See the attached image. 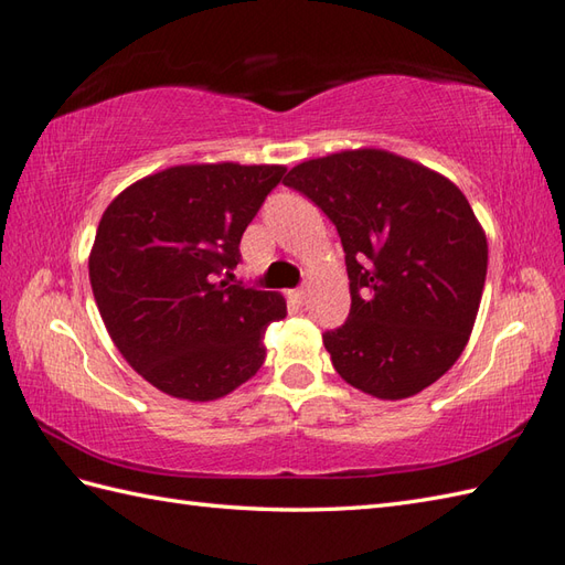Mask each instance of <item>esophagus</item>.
Returning <instances> with one entry per match:
<instances>
[{
	"label": "esophagus",
	"mask_w": 565,
	"mask_h": 565,
	"mask_svg": "<svg viewBox=\"0 0 565 565\" xmlns=\"http://www.w3.org/2000/svg\"><path fill=\"white\" fill-rule=\"evenodd\" d=\"M287 297H290V302H295V305H305L307 290H305V287H297V290H290V292H287Z\"/></svg>",
	"instance_id": "obj_1"
}]
</instances>
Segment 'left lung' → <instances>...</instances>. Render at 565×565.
Instances as JSON below:
<instances>
[{
  "mask_svg": "<svg viewBox=\"0 0 565 565\" xmlns=\"http://www.w3.org/2000/svg\"><path fill=\"white\" fill-rule=\"evenodd\" d=\"M282 183L326 212L345 250L350 315L323 333L335 372L382 401L440 380L469 343L486 282L469 200L443 173L374 147L302 161Z\"/></svg>",
  "mask_w": 565,
  "mask_h": 565,
  "instance_id": "1",
  "label": "left lung"
}]
</instances>
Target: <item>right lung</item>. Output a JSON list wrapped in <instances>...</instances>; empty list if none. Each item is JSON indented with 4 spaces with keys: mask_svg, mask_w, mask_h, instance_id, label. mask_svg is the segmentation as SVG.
I'll return each instance as SVG.
<instances>
[{
    "mask_svg": "<svg viewBox=\"0 0 565 565\" xmlns=\"http://www.w3.org/2000/svg\"><path fill=\"white\" fill-rule=\"evenodd\" d=\"M280 164H179L113 198L98 222L89 280L110 341L173 398L215 401L266 360L263 335L287 315L282 295L220 280Z\"/></svg>",
    "mask_w": 565,
    "mask_h": 565,
    "instance_id": "add662e5",
    "label": "right lung"
}]
</instances>
